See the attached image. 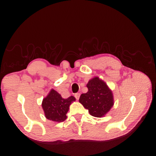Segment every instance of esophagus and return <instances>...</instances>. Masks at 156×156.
<instances>
[{"label":"esophagus","instance_id":"1","mask_svg":"<svg viewBox=\"0 0 156 156\" xmlns=\"http://www.w3.org/2000/svg\"><path fill=\"white\" fill-rule=\"evenodd\" d=\"M75 97L76 98V99H77V100H79V97H80V94H79V93L75 94Z\"/></svg>","mask_w":156,"mask_h":156}]
</instances>
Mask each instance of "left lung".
I'll return each mask as SVG.
<instances>
[{
	"label": "left lung",
	"instance_id": "obj_1",
	"mask_svg": "<svg viewBox=\"0 0 156 156\" xmlns=\"http://www.w3.org/2000/svg\"><path fill=\"white\" fill-rule=\"evenodd\" d=\"M87 87V92L80 96L79 102L88 109L91 115L96 117L105 116L114 105L112 91L98 77L89 80Z\"/></svg>",
	"mask_w": 156,
	"mask_h": 156
}]
</instances>
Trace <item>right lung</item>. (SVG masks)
I'll list each match as a JSON object with an SVG mask.
<instances>
[{"label":"right lung","mask_w":156,"mask_h":156,"mask_svg":"<svg viewBox=\"0 0 156 156\" xmlns=\"http://www.w3.org/2000/svg\"><path fill=\"white\" fill-rule=\"evenodd\" d=\"M75 100L73 96L63 98L59 93L51 89L42 101V108L45 117L53 122L64 121L67 118L66 113L69 110L70 105Z\"/></svg>","instance_id":"add662e5"}]
</instances>
